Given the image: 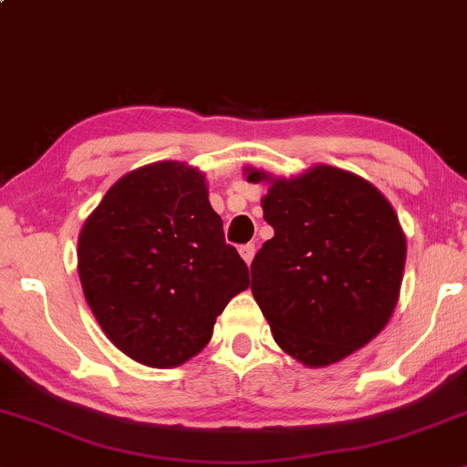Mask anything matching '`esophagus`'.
<instances>
[{
	"mask_svg": "<svg viewBox=\"0 0 467 467\" xmlns=\"http://www.w3.org/2000/svg\"><path fill=\"white\" fill-rule=\"evenodd\" d=\"M239 252H241V256H244L245 264L250 265L252 259H254V254H256V245L254 244H245V245H241Z\"/></svg>",
	"mask_w": 467,
	"mask_h": 467,
	"instance_id": "1",
	"label": "esophagus"
}]
</instances>
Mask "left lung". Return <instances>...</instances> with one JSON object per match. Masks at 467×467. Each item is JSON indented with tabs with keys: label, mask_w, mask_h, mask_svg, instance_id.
<instances>
[{
	"label": "left lung",
	"mask_w": 467,
	"mask_h": 467,
	"mask_svg": "<svg viewBox=\"0 0 467 467\" xmlns=\"http://www.w3.org/2000/svg\"><path fill=\"white\" fill-rule=\"evenodd\" d=\"M261 171L248 182L265 180ZM275 237L252 261V296L283 351L327 367L373 340L398 305L406 239L384 195L358 175L314 166L267 180Z\"/></svg>",
	"instance_id": "obj_1"
}]
</instances>
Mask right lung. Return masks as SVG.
<instances>
[{
	"label": "right lung",
	"instance_id": "add662e5",
	"mask_svg": "<svg viewBox=\"0 0 467 467\" xmlns=\"http://www.w3.org/2000/svg\"><path fill=\"white\" fill-rule=\"evenodd\" d=\"M78 275L107 337L160 368L200 353L250 285L203 175L180 162L142 166L107 191L80 230Z\"/></svg>",
	"mask_w": 467,
	"mask_h": 467
}]
</instances>
